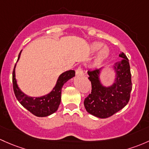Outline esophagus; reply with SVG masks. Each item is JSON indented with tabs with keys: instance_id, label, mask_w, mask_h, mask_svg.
I'll use <instances>...</instances> for the list:
<instances>
[{
	"instance_id": "1",
	"label": "esophagus",
	"mask_w": 149,
	"mask_h": 149,
	"mask_svg": "<svg viewBox=\"0 0 149 149\" xmlns=\"http://www.w3.org/2000/svg\"><path fill=\"white\" fill-rule=\"evenodd\" d=\"M76 75H80L83 73V68L82 66H79L76 70Z\"/></svg>"
}]
</instances>
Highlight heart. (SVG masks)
I'll list each match as a JSON object with an SVG mask.
<instances>
[{
    "label": "heart",
    "mask_w": 149,
    "mask_h": 149,
    "mask_svg": "<svg viewBox=\"0 0 149 149\" xmlns=\"http://www.w3.org/2000/svg\"><path fill=\"white\" fill-rule=\"evenodd\" d=\"M103 45L101 43H95L91 46L92 51H97L101 49L99 54H98V59L101 60L103 58L106 57L109 54V49L106 47H103Z\"/></svg>",
    "instance_id": "heart-1"
}]
</instances>
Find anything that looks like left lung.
I'll return each mask as SVG.
<instances>
[{"mask_svg": "<svg viewBox=\"0 0 149 149\" xmlns=\"http://www.w3.org/2000/svg\"><path fill=\"white\" fill-rule=\"evenodd\" d=\"M121 61L114 65L116 81L112 86L106 88L100 84L99 70H89L88 79L91 83V93L84 100V106L89 113L101 118H109L127 105L131 97L132 81L128 58L119 55Z\"/></svg>", "mask_w": 149, "mask_h": 149, "instance_id": "left-lung-1", "label": "left lung"}]
</instances>
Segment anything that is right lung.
I'll return each instance as SVG.
<instances>
[{
    "instance_id": "obj_1",
    "label": "right lung",
    "mask_w": 149,
    "mask_h": 149,
    "mask_svg": "<svg viewBox=\"0 0 149 149\" xmlns=\"http://www.w3.org/2000/svg\"><path fill=\"white\" fill-rule=\"evenodd\" d=\"M21 51L18 55V61L20 58ZM15 68L13 70V87L15 97L24 108L29 111L31 113L38 117H45L54 113L58 109L61 98V89L63 84L68 80L75 76V71L73 70H68L63 73L56 83L54 90L47 95L40 98H32L27 96L23 93L17 85L15 76Z\"/></svg>"
}]
</instances>
